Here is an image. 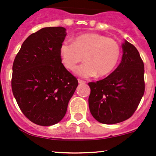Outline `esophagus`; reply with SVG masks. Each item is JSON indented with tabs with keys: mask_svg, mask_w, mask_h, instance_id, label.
I'll return each mask as SVG.
<instances>
[{
	"mask_svg": "<svg viewBox=\"0 0 156 156\" xmlns=\"http://www.w3.org/2000/svg\"><path fill=\"white\" fill-rule=\"evenodd\" d=\"M78 83H85L86 81H84V80H82L80 79H78Z\"/></svg>",
	"mask_w": 156,
	"mask_h": 156,
	"instance_id": "obj_1",
	"label": "esophagus"
}]
</instances>
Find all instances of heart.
I'll use <instances>...</instances> for the list:
<instances>
[{"instance_id": "1", "label": "heart", "mask_w": 156, "mask_h": 156, "mask_svg": "<svg viewBox=\"0 0 156 156\" xmlns=\"http://www.w3.org/2000/svg\"><path fill=\"white\" fill-rule=\"evenodd\" d=\"M117 41L97 33H85L73 39V42H62L59 48L62 62L67 69L73 70L83 60L86 63L75 72L83 78L104 77L114 70L120 57Z\"/></svg>"}]
</instances>
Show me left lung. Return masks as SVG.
<instances>
[{"mask_svg": "<svg viewBox=\"0 0 156 156\" xmlns=\"http://www.w3.org/2000/svg\"><path fill=\"white\" fill-rule=\"evenodd\" d=\"M121 63L104 79L89 82V106L93 117L103 124L129 119L144 95V66L139 51L125 41Z\"/></svg>", "mask_w": 156, "mask_h": 156, "instance_id": "obj_1", "label": "left lung"}]
</instances>
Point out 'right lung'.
<instances>
[{"label":"right lung","mask_w":156,"mask_h":156,"mask_svg":"<svg viewBox=\"0 0 156 156\" xmlns=\"http://www.w3.org/2000/svg\"><path fill=\"white\" fill-rule=\"evenodd\" d=\"M66 29L47 27L23 42L12 66V89L21 112L35 124L58 123L78 81L64 67L59 55Z\"/></svg>","instance_id":"1"}]
</instances>
